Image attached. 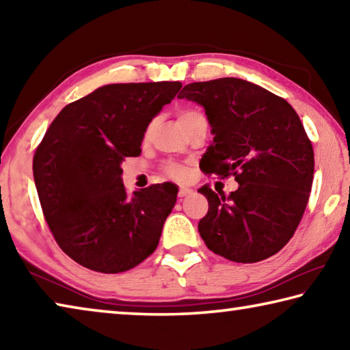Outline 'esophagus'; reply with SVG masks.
Wrapping results in <instances>:
<instances>
[{"instance_id": "1", "label": "esophagus", "mask_w": 350, "mask_h": 350, "mask_svg": "<svg viewBox=\"0 0 350 350\" xmlns=\"http://www.w3.org/2000/svg\"><path fill=\"white\" fill-rule=\"evenodd\" d=\"M191 193H193V189H189V188H185V187H180L179 188V198L180 199L188 196V194H191Z\"/></svg>"}]
</instances>
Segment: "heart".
I'll return each instance as SVG.
<instances>
[{
    "label": "heart",
    "mask_w": 350,
    "mask_h": 350,
    "mask_svg": "<svg viewBox=\"0 0 350 350\" xmlns=\"http://www.w3.org/2000/svg\"><path fill=\"white\" fill-rule=\"evenodd\" d=\"M200 117H204V114H200V112L196 109H182V111H179V114H177V118H179V123L182 128H187L189 123L198 120V118H200ZM151 129H152V125L148 126L146 133H145V139L150 137ZM165 173H167L170 177H173V179H176V180H183L187 177V168L180 163H168V165H165Z\"/></svg>",
    "instance_id": "1"
}]
</instances>
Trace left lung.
I'll list each match as a JSON object with an SVG mask.
<instances>
[{
	"instance_id": "left-lung-1",
	"label": "left lung",
	"mask_w": 350,
	"mask_h": 350,
	"mask_svg": "<svg viewBox=\"0 0 350 350\" xmlns=\"http://www.w3.org/2000/svg\"><path fill=\"white\" fill-rule=\"evenodd\" d=\"M179 96L204 106L215 135L200 170L239 183L228 196L199 188L208 200L198 225L205 245L242 264L273 256L298 227L313 182V148L298 114L234 77L189 83Z\"/></svg>"
}]
</instances>
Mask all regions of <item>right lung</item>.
I'll list each match as a JSON object with an SVG mask.
<instances>
[{
  "label": "right lung",
  "instance_id": "obj_1",
  "mask_svg": "<svg viewBox=\"0 0 350 350\" xmlns=\"http://www.w3.org/2000/svg\"><path fill=\"white\" fill-rule=\"evenodd\" d=\"M180 81L116 83L64 106L33 156L46 222L83 267L120 273L156 250L177 187L165 182L128 194L122 162L137 157L148 125Z\"/></svg>",
  "mask_w": 350,
  "mask_h": 350
}]
</instances>
